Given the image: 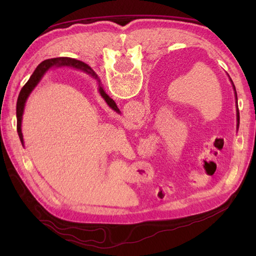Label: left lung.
<instances>
[{
	"label": "left lung",
	"mask_w": 256,
	"mask_h": 256,
	"mask_svg": "<svg viewBox=\"0 0 256 256\" xmlns=\"http://www.w3.org/2000/svg\"><path fill=\"white\" fill-rule=\"evenodd\" d=\"M98 81H99V91H100V94H101V96L103 98V99L104 100H106L108 98V101L111 100V98L108 96L106 94V91L103 90V88L101 86V84H100V80H99V78L96 79ZM230 81H231V84H232V86H233V89H234V94H236V128H238V124H240V113H238V96H236V86H234V84H233V81L231 80V78H230Z\"/></svg>",
	"instance_id": "obj_1"
}]
</instances>
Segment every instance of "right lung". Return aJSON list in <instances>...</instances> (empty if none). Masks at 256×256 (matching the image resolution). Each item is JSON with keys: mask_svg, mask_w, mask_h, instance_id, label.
<instances>
[{"mask_svg": "<svg viewBox=\"0 0 256 256\" xmlns=\"http://www.w3.org/2000/svg\"><path fill=\"white\" fill-rule=\"evenodd\" d=\"M54 66H72L74 68H81L86 72V74H91L92 77L94 79H98V76L96 74V72L94 70H91V68L86 64L84 62L77 60V59L74 58H68V57H60V58H52V59H47V60L40 62L38 64L37 68L35 69V72H32V74L30 76V80L27 81L25 84V86L22 88L20 94H18V103H16V118H18V136L20 140L22 145H24V140H23V134H22V118H23V113H24V108H25V103L27 98L30 94V92L34 90L35 86H37V84L40 82L42 76L45 74V72H47L48 69L54 67ZM106 102L108 104L111 108H113L114 111L120 113L118 108L116 106V102H114L112 99L108 101V98L106 100Z\"/></svg>", "mask_w": 256, "mask_h": 256, "instance_id": "add662e5", "label": "right lung"}]
</instances>
